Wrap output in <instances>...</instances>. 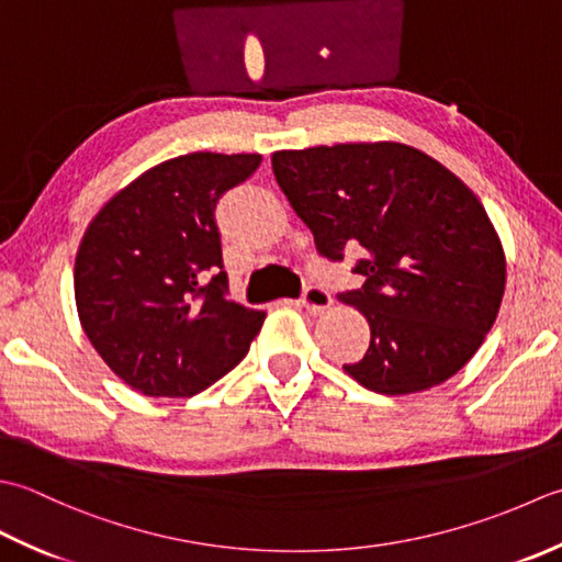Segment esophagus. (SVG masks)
<instances>
[{
    "mask_svg": "<svg viewBox=\"0 0 562 562\" xmlns=\"http://www.w3.org/2000/svg\"><path fill=\"white\" fill-rule=\"evenodd\" d=\"M301 305L307 307V311H313V313L327 311V307L331 305V295H329V291L323 289V285H307V289L303 291Z\"/></svg>",
    "mask_w": 562,
    "mask_h": 562,
    "instance_id": "esophagus-1",
    "label": "esophagus"
}]
</instances>
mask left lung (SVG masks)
Segmentation results:
<instances>
[{"instance_id":"8db88e82","label":"left lung","mask_w":562,"mask_h":562,"mask_svg":"<svg viewBox=\"0 0 562 562\" xmlns=\"http://www.w3.org/2000/svg\"><path fill=\"white\" fill-rule=\"evenodd\" d=\"M271 169L317 249L361 247V289L339 295L371 327L353 381L409 395L449 381L495 325L507 283L502 239L475 193L417 147L378 140L279 150Z\"/></svg>"}]
</instances>
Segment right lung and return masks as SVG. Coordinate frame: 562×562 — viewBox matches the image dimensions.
<instances>
[{
    "label": "right lung",
    "instance_id": "add662e5",
    "mask_svg": "<svg viewBox=\"0 0 562 562\" xmlns=\"http://www.w3.org/2000/svg\"><path fill=\"white\" fill-rule=\"evenodd\" d=\"M261 155L191 153L143 171L91 217L75 303L109 369L150 397H191L233 371L265 311L231 297L215 203Z\"/></svg>",
    "mask_w": 562,
    "mask_h": 562
}]
</instances>
